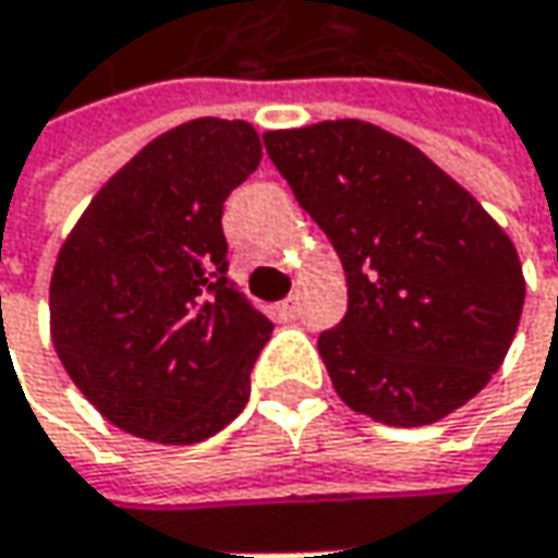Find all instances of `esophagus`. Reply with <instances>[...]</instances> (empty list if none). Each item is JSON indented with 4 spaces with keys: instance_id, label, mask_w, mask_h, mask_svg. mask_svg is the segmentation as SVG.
<instances>
[{
    "instance_id": "34e87169",
    "label": "esophagus",
    "mask_w": 558,
    "mask_h": 558,
    "mask_svg": "<svg viewBox=\"0 0 558 558\" xmlns=\"http://www.w3.org/2000/svg\"><path fill=\"white\" fill-rule=\"evenodd\" d=\"M279 311H282V316L294 319V316H298V298H289V301H282V304H279Z\"/></svg>"
}]
</instances>
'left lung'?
<instances>
[{
	"instance_id": "8db88e82",
	"label": "left lung",
	"mask_w": 558,
	"mask_h": 558,
	"mask_svg": "<svg viewBox=\"0 0 558 558\" xmlns=\"http://www.w3.org/2000/svg\"><path fill=\"white\" fill-rule=\"evenodd\" d=\"M264 145L348 276V313L316 344L338 397L397 428L469 403L525 304L509 235L416 145L373 123L272 130Z\"/></svg>"
}]
</instances>
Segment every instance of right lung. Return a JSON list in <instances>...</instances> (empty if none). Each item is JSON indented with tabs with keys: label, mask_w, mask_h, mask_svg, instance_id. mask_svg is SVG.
Returning a JSON list of instances; mask_svg holds the SVG:
<instances>
[{
	"label": "right lung",
	"mask_w": 558,
	"mask_h": 558,
	"mask_svg": "<svg viewBox=\"0 0 558 558\" xmlns=\"http://www.w3.org/2000/svg\"><path fill=\"white\" fill-rule=\"evenodd\" d=\"M257 163L251 123L189 120L123 163L58 251L54 351L136 438L198 444L245 410L272 323L226 279L220 217Z\"/></svg>",
	"instance_id": "obj_1"
}]
</instances>
